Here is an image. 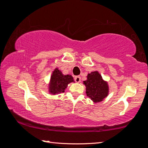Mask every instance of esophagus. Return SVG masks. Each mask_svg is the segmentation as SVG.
Here are the masks:
<instances>
[{
	"mask_svg": "<svg viewBox=\"0 0 148 148\" xmlns=\"http://www.w3.org/2000/svg\"><path fill=\"white\" fill-rule=\"evenodd\" d=\"M74 79H75V81H76V82L78 83V82H80V80H81V77H80L79 76H76L74 77Z\"/></svg>",
	"mask_w": 148,
	"mask_h": 148,
	"instance_id": "obj_1",
	"label": "esophagus"
}]
</instances>
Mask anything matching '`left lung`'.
<instances>
[{"mask_svg": "<svg viewBox=\"0 0 148 148\" xmlns=\"http://www.w3.org/2000/svg\"><path fill=\"white\" fill-rule=\"evenodd\" d=\"M86 86V94L94 102L102 101L108 94V87L98 72H92L87 75L84 82Z\"/></svg>", "mask_w": 148, "mask_h": 148, "instance_id": "obj_1", "label": "left lung"}]
</instances>
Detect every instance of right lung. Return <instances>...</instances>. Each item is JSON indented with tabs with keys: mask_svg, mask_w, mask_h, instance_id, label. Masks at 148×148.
<instances>
[{
	"mask_svg": "<svg viewBox=\"0 0 148 148\" xmlns=\"http://www.w3.org/2000/svg\"><path fill=\"white\" fill-rule=\"evenodd\" d=\"M72 82H74L73 77L71 75H63L59 70L56 69L51 77L49 92L52 94L64 92L68 84Z\"/></svg>",
	"mask_w": 148,
	"mask_h": 148,
	"instance_id": "right-lung-1",
	"label": "right lung"
}]
</instances>
